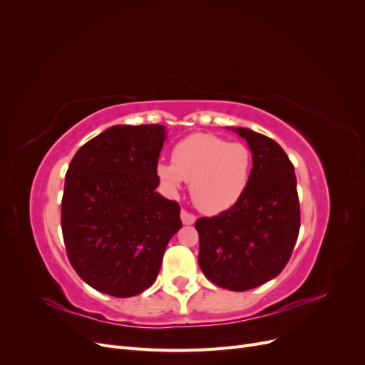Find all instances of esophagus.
I'll return each instance as SVG.
<instances>
[{
  "label": "esophagus",
  "instance_id": "1",
  "mask_svg": "<svg viewBox=\"0 0 365 365\" xmlns=\"http://www.w3.org/2000/svg\"><path fill=\"white\" fill-rule=\"evenodd\" d=\"M181 220H182L184 225H192V224H195L196 217H195V215H192L189 212H185V210H182V212H181Z\"/></svg>",
  "mask_w": 365,
  "mask_h": 365
}]
</instances>
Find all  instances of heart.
I'll return each mask as SVG.
<instances>
[{"mask_svg":"<svg viewBox=\"0 0 365 365\" xmlns=\"http://www.w3.org/2000/svg\"><path fill=\"white\" fill-rule=\"evenodd\" d=\"M251 168L252 155L244 143L192 134L173 148L172 163H158L157 175L170 193H178L182 181L192 182L190 196L196 208L217 215L244 196Z\"/></svg>","mask_w":365,"mask_h":365,"instance_id":"obj_1","label":"heart"}]
</instances>
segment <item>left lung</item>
<instances>
[{"label": "left lung", "instance_id": "obj_1", "mask_svg": "<svg viewBox=\"0 0 365 365\" xmlns=\"http://www.w3.org/2000/svg\"><path fill=\"white\" fill-rule=\"evenodd\" d=\"M247 140L252 169L244 196L225 212L196 220L197 263L205 277L230 291L272 280L288 263L300 231L294 165L272 138L233 128Z\"/></svg>", "mask_w": 365, "mask_h": 365}]
</instances>
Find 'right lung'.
Masks as SVG:
<instances>
[{"label":"right lung","instance_id":"right-lung-1","mask_svg":"<svg viewBox=\"0 0 365 365\" xmlns=\"http://www.w3.org/2000/svg\"><path fill=\"white\" fill-rule=\"evenodd\" d=\"M163 125H115L76 152L61 224L74 271L98 292L134 297L155 282L181 208L155 189Z\"/></svg>","mask_w":365,"mask_h":365}]
</instances>
